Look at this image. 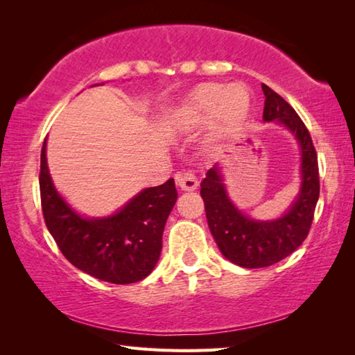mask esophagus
<instances>
[{
    "label": "esophagus",
    "instance_id": "obj_1",
    "mask_svg": "<svg viewBox=\"0 0 355 355\" xmlns=\"http://www.w3.org/2000/svg\"><path fill=\"white\" fill-rule=\"evenodd\" d=\"M175 183L182 191H194L199 186V180L191 172L175 173Z\"/></svg>",
    "mask_w": 355,
    "mask_h": 355
}]
</instances>
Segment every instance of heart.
Here are the masks:
<instances>
[{"label":"heart","instance_id":"heart-1","mask_svg":"<svg viewBox=\"0 0 355 355\" xmlns=\"http://www.w3.org/2000/svg\"><path fill=\"white\" fill-rule=\"evenodd\" d=\"M250 110V94L243 84L222 86L203 83L186 95L177 111V119L186 127H199L211 120V137L214 141H225L241 133Z\"/></svg>","mask_w":355,"mask_h":355}]
</instances>
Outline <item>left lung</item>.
<instances>
[{
	"label": "left lung",
	"instance_id": "1",
	"mask_svg": "<svg viewBox=\"0 0 355 355\" xmlns=\"http://www.w3.org/2000/svg\"><path fill=\"white\" fill-rule=\"evenodd\" d=\"M263 122L285 127L300 150V188L290 208L277 219L257 220L238 209L228 197L224 177L216 164L200 183L208 227L228 261L241 268H266L293 254L307 238L320 197L318 156L309 130L296 111L266 84Z\"/></svg>",
	"mask_w": 355,
	"mask_h": 355
}]
</instances>
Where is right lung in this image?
<instances>
[{"mask_svg": "<svg viewBox=\"0 0 355 355\" xmlns=\"http://www.w3.org/2000/svg\"><path fill=\"white\" fill-rule=\"evenodd\" d=\"M39 183L48 232L73 266L117 285L135 284L153 271L163 249L166 220L177 202L173 178L142 189L111 216L86 218L76 213L53 184L45 139Z\"/></svg>", "mask_w": 355, "mask_h": 355, "instance_id": "obj_1", "label": "right lung"}]
</instances>
